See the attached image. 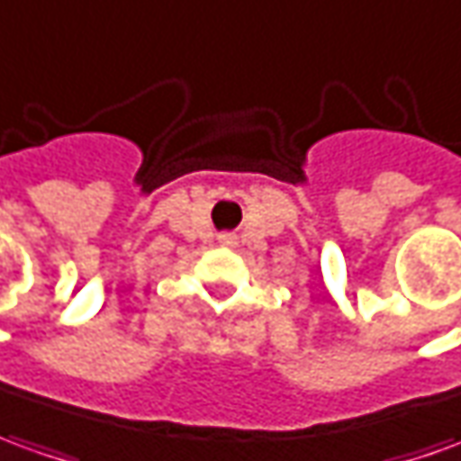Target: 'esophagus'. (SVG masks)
I'll return each mask as SVG.
<instances>
[{
  "instance_id": "34e87169",
  "label": "esophagus",
  "mask_w": 461,
  "mask_h": 461,
  "mask_svg": "<svg viewBox=\"0 0 461 461\" xmlns=\"http://www.w3.org/2000/svg\"><path fill=\"white\" fill-rule=\"evenodd\" d=\"M221 240H223V243H233L236 238H233V236H223V238H221Z\"/></svg>"
}]
</instances>
